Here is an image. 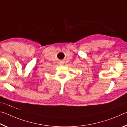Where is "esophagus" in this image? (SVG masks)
I'll return each mask as SVG.
<instances>
[{
	"mask_svg": "<svg viewBox=\"0 0 127 127\" xmlns=\"http://www.w3.org/2000/svg\"><path fill=\"white\" fill-rule=\"evenodd\" d=\"M63 63H61V65H62V64H63Z\"/></svg>",
	"mask_w": 127,
	"mask_h": 127,
	"instance_id": "1",
	"label": "esophagus"
}]
</instances>
